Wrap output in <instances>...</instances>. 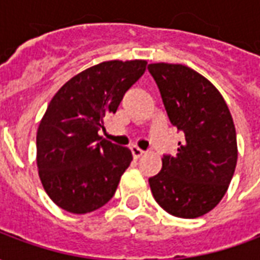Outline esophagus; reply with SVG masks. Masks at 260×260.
<instances>
[{
	"label": "esophagus",
	"instance_id": "34e87169",
	"mask_svg": "<svg viewBox=\"0 0 260 260\" xmlns=\"http://www.w3.org/2000/svg\"><path fill=\"white\" fill-rule=\"evenodd\" d=\"M131 152H132L134 158H139L145 154V150H142L141 147H138L136 145H132V146H131Z\"/></svg>",
	"mask_w": 260,
	"mask_h": 260
}]
</instances>
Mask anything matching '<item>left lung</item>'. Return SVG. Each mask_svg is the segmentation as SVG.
<instances>
[{"instance_id":"left-lung-1","label":"left lung","mask_w":260,"mask_h":260,"mask_svg":"<svg viewBox=\"0 0 260 260\" xmlns=\"http://www.w3.org/2000/svg\"><path fill=\"white\" fill-rule=\"evenodd\" d=\"M171 124L184 132L175 156L149 178L154 199L175 217L196 218L217 206L234 175L238 149L231 113L210 80L181 64H149Z\"/></svg>"}]
</instances>
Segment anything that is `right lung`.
<instances>
[{
	"instance_id": "1",
	"label": "right lung",
	"mask_w": 260,
	"mask_h": 260,
	"mask_svg": "<svg viewBox=\"0 0 260 260\" xmlns=\"http://www.w3.org/2000/svg\"><path fill=\"white\" fill-rule=\"evenodd\" d=\"M146 65L104 61L75 75L51 99L37 129L36 160L43 188L58 207L85 214L114 196L132 153L102 139L99 131Z\"/></svg>"
}]
</instances>
